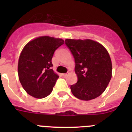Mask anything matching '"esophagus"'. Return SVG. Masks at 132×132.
Listing matches in <instances>:
<instances>
[{"mask_svg": "<svg viewBox=\"0 0 132 132\" xmlns=\"http://www.w3.org/2000/svg\"><path fill=\"white\" fill-rule=\"evenodd\" d=\"M67 75H68V74H67V73H64V74H63V76H64V77H67Z\"/></svg>", "mask_w": 132, "mask_h": 132, "instance_id": "esophagus-1", "label": "esophagus"}]
</instances>
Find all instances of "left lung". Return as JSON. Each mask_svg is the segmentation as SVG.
I'll return each mask as SVG.
<instances>
[{
	"mask_svg": "<svg viewBox=\"0 0 132 132\" xmlns=\"http://www.w3.org/2000/svg\"><path fill=\"white\" fill-rule=\"evenodd\" d=\"M75 62L78 80L71 86L73 94L82 101L98 97L112 77L111 59L101 44L91 39H65Z\"/></svg>",
	"mask_w": 132,
	"mask_h": 132,
	"instance_id": "8db88e82",
	"label": "left lung"
}]
</instances>
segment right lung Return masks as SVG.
Here are the masks:
<instances>
[{
  "label": "right lung",
  "instance_id": "obj_1",
  "mask_svg": "<svg viewBox=\"0 0 132 132\" xmlns=\"http://www.w3.org/2000/svg\"><path fill=\"white\" fill-rule=\"evenodd\" d=\"M63 44L62 39L42 36L24 46L18 60V73L28 94L37 98L51 94L59 78L52 69V59L55 51Z\"/></svg>",
  "mask_w": 132,
  "mask_h": 132
}]
</instances>
